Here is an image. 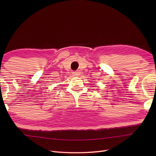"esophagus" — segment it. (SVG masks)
<instances>
[{
  "label": "esophagus",
  "instance_id": "esophagus-1",
  "mask_svg": "<svg viewBox=\"0 0 156 156\" xmlns=\"http://www.w3.org/2000/svg\"><path fill=\"white\" fill-rule=\"evenodd\" d=\"M73 74H74L76 76H78L79 75H80V72L79 70H76L75 72H73Z\"/></svg>",
  "mask_w": 156,
  "mask_h": 156
}]
</instances>
